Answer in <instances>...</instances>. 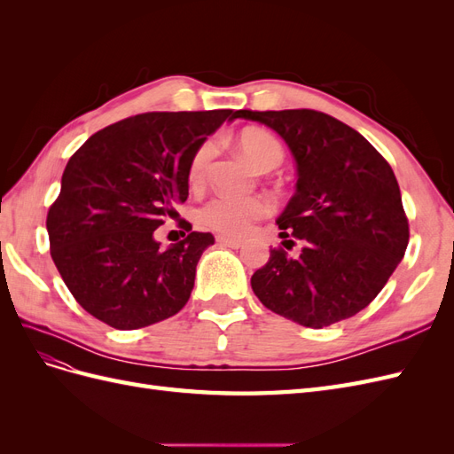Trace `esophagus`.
Instances as JSON below:
<instances>
[{
    "instance_id": "34e87169",
    "label": "esophagus",
    "mask_w": 454,
    "mask_h": 454,
    "mask_svg": "<svg viewBox=\"0 0 454 454\" xmlns=\"http://www.w3.org/2000/svg\"><path fill=\"white\" fill-rule=\"evenodd\" d=\"M215 240H217L219 246H227V248H235V250H239L242 246V240L231 239V237H225V235H219Z\"/></svg>"
}]
</instances>
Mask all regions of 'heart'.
<instances>
[{
    "mask_svg": "<svg viewBox=\"0 0 454 454\" xmlns=\"http://www.w3.org/2000/svg\"><path fill=\"white\" fill-rule=\"evenodd\" d=\"M237 145L240 153L250 160L259 172H269L280 167L284 160V149L274 136L263 129H246L239 134ZM214 144L204 142L189 162V182L199 185L208 174L214 159ZM270 206L261 197H215L202 210V222L227 237H244L252 225L267 215Z\"/></svg>",
    "mask_w": 454,
    "mask_h": 454,
    "instance_id": "1",
    "label": "heart"
}]
</instances>
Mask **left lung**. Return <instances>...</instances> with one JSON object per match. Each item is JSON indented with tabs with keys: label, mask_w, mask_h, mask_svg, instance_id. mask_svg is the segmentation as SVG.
<instances>
[{
	"label": "left lung",
	"mask_w": 454,
	"mask_h": 454,
	"mask_svg": "<svg viewBox=\"0 0 454 454\" xmlns=\"http://www.w3.org/2000/svg\"><path fill=\"white\" fill-rule=\"evenodd\" d=\"M237 117L277 132L297 167L295 195L277 223L280 239H299L303 250L299 257L270 250L252 277L254 294L272 312L314 329L358 314L388 282L409 242L390 164L360 132L314 109H240Z\"/></svg>",
	"instance_id": "obj_1"
}]
</instances>
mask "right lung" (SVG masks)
I'll return each mask as SVG.
<instances>
[{
	"label": "right lung",
	"mask_w": 454,
	"mask_h": 454,
	"mask_svg": "<svg viewBox=\"0 0 454 454\" xmlns=\"http://www.w3.org/2000/svg\"><path fill=\"white\" fill-rule=\"evenodd\" d=\"M232 109L153 112L122 119L67 160L47 214L51 257L77 303L115 329H140L180 312L210 232L160 248L155 239L189 197V162Z\"/></svg>",
	"instance_id": "right-lung-1"
}]
</instances>
